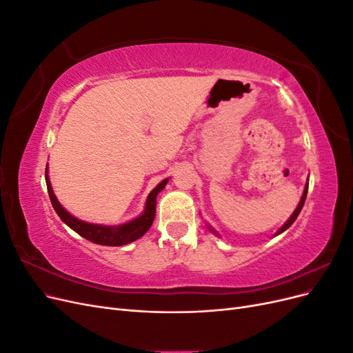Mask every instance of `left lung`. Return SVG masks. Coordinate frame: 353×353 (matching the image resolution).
<instances>
[{
  "mask_svg": "<svg viewBox=\"0 0 353 353\" xmlns=\"http://www.w3.org/2000/svg\"><path fill=\"white\" fill-rule=\"evenodd\" d=\"M307 183H306V185H305V191H303V196H302V199H301V201H299V206L296 208V210L293 212V215L290 216V219H288L285 223H284V225L279 230V231H276V234H275V236H279V234H281L283 231H285L288 227H290L292 225V223L296 221V218L299 216V213H301V210H302V208H303V205H305V200H306V194H307Z\"/></svg>",
  "mask_w": 353,
  "mask_h": 353,
  "instance_id": "8db88e82",
  "label": "left lung"
}]
</instances>
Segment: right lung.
<instances>
[{
	"label": "right lung",
	"instance_id": "1",
	"mask_svg": "<svg viewBox=\"0 0 353 353\" xmlns=\"http://www.w3.org/2000/svg\"><path fill=\"white\" fill-rule=\"evenodd\" d=\"M46 183H47V190H48L51 205H52V208H54L60 219L65 222L68 227H70L74 232H78L79 236H82L83 239H87L95 244L123 245V244L132 243L140 237H143L144 234L148 231V228L152 227V223L156 216V196L165 188V185L168 183V178L163 179L162 183H160L152 191V193L148 194L143 215H140L137 219H134L131 222H126V223H123V225H119V227H103V225H97V223L83 222V221H79L74 216H72L70 213L66 212V209L60 205L54 193H52L48 175H46Z\"/></svg>",
	"mask_w": 353,
	"mask_h": 353
}]
</instances>
